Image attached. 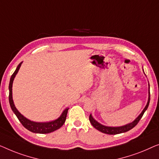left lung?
<instances>
[{
	"instance_id": "8db88e82",
	"label": "left lung",
	"mask_w": 159,
	"mask_h": 159,
	"mask_svg": "<svg viewBox=\"0 0 159 159\" xmlns=\"http://www.w3.org/2000/svg\"><path fill=\"white\" fill-rule=\"evenodd\" d=\"M143 73H144V70H143ZM149 102H150V85L148 84V102L146 105V107H145L143 110L142 111V112L138 115V117L136 118L134 121L130 122V123H128L127 125H122V126H120V127L105 126V125H103L101 123H99V122H97V120L92 117L91 114L90 115V116H89V120H90V122L91 123V125H93V127H95L96 129H98V130L100 132H102L103 133L109 134V135H116V134L125 133V132H127L129 131V129H133V127L138 123V122L140 121V120L141 119L143 115L144 112L146 111L148 107Z\"/></svg>"
}]
</instances>
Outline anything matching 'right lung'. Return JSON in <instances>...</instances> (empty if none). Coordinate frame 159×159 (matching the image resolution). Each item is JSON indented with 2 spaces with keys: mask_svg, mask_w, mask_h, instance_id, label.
Listing matches in <instances>:
<instances>
[{
  "mask_svg": "<svg viewBox=\"0 0 159 159\" xmlns=\"http://www.w3.org/2000/svg\"><path fill=\"white\" fill-rule=\"evenodd\" d=\"M22 62H20L19 66H17L16 69L14 71V73H13L10 79L9 82V86H8V89H9V97H8V99H9V104L11 106V108L12 111L13 113L15 114L16 116L18 119L20 121V122L22 124V125L31 132L34 133H39V134H46V133H52L53 131H55L60 128L63 124L65 123L66 120V116L67 113H68V111L69 108L67 107L66 109H65L63 111H62L61 115L57 119L52 120V121L50 122H34L32 121V120L27 119V118L24 117L23 115H21V113L18 111V109L16 108L14 103H13V97H12V86H13V80H14V78L16 75L19 72V70L21 67Z\"/></svg>",
  "mask_w": 159,
  "mask_h": 159,
  "instance_id": "right-lung-1",
  "label": "right lung"
}]
</instances>
